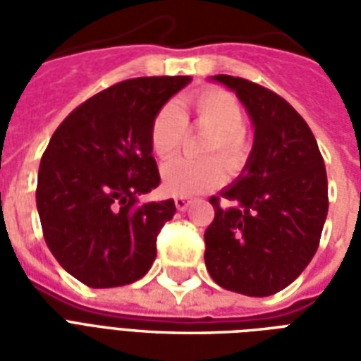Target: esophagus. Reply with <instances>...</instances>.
Instances as JSON below:
<instances>
[{"label": "esophagus", "instance_id": "1", "mask_svg": "<svg viewBox=\"0 0 361 361\" xmlns=\"http://www.w3.org/2000/svg\"><path fill=\"white\" fill-rule=\"evenodd\" d=\"M173 203H176V209H178V211H188L189 204L193 203V199H189V197L185 195H178L173 199Z\"/></svg>", "mask_w": 361, "mask_h": 361}]
</instances>
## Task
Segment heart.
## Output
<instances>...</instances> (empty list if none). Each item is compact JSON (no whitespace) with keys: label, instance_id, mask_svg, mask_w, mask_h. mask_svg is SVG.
I'll list each match as a JSON object with an SVG mask.
<instances>
[{"label":"heart","instance_id":"heart-1","mask_svg":"<svg viewBox=\"0 0 361 361\" xmlns=\"http://www.w3.org/2000/svg\"><path fill=\"white\" fill-rule=\"evenodd\" d=\"M195 126L211 131L203 145L204 158H173L160 170L166 191L173 195H197L226 181V168L240 173L250 162L251 139L243 129V108L232 92L207 87L189 96ZM188 121L176 104L160 106L150 121V149L158 158H170L185 139ZM225 160L222 163L218 158Z\"/></svg>","mask_w":361,"mask_h":361}]
</instances>
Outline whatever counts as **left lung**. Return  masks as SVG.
Instances as JSON below:
<instances>
[{
	"label": "left lung",
	"mask_w": 361,
	"mask_h": 361,
	"mask_svg": "<svg viewBox=\"0 0 361 361\" xmlns=\"http://www.w3.org/2000/svg\"><path fill=\"white\" fill-rule=\"evenodd\" d=\"M235 90L255 126L250 162L222 197L204 232V265L219 286L271 295L292 284L315 255L329 211L323 157L305 119L276 92L242 77L216 75Z\"/></svg>",
	"instance_id": "left-lung-1"
}]
</instances>
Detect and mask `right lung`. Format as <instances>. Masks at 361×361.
Here are the masks:
<instances>
[{
	"label": "right lung",
	"mask_w": 361,
	"mask_h": 361,
	"mask_svg": "<svg viewBox=\"0 0 361 361\" xmlns=\"http://www.w3.org/2000/svg\"><path fill=\"white\" fill-rule=\"evenodd\" d=\"M191 77H137L90 96L44 150L36 207L51 255L90 288L145 276L173 199L139 203L160 183L150 121Z\"/></svg>",
	"instance_id": "obj_1"
}]
</instances>
